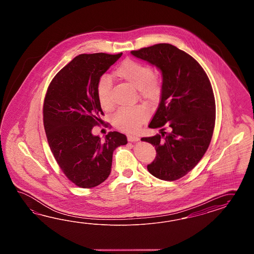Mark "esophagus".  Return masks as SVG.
Returning a JSON list of instances; mask_svg holds the SVG:
<instances>
[{"label": "esophagus", "mask_w": 254, "mask_h": 254, "mask_svg": "<svg viewBox=\"0 0 254 254\" xmlns=\"http://www.w3.org/2000/svg\"><path fill=\"white\" fill-rule=\"evenodd\" d=\"M127 140L129 141V142H136V141H138L139 140V137H137L136 136H132V135H127Z\"/></svg>", "instance_id": "obj_1"}]
</instances>
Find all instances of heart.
Returning a JSON list of instances; mask_svg holds the SVG:
<instances>
[{
  "label": "heart",
  "mask_w": 254,
  "mask_h": 254,
  "mask_svg": "<svg viewBox=\"0 0 254 254\" xmlns=\"http://www.w3.org/2000/svg\"><path fill=\"white\" fill-rule=\"evenodd\" d=\"M114 75L137 88L140 97L149 102H156L162 92V80L155 74L149 65L134 60H126L114 70ZM112 82L106 75L102 76L96 85V96L100 105L105 110L113 107ZM149 113L140 105L122 107L113 116V123L118 129L136 132L147 120Z\"/></svg>",
  "instance_id": "obj_1"
}]
</instances>
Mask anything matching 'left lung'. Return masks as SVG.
Instances as JSON below:
<instances>
[{
    "label": "left lung",
    "mask_w": 254,
    "mask_h": 254,
    "mask_svg": "<svg viewBox=\"0 0 254 254\" xmlns=\"http://www.w3.org/2000/svg\"><path fill=\"white\" fill-rule=\"evenodd\" d=\"M131 54L162 72L161 103L149 123L161 135L142 137L156 149L148 171L156 178L184 177L208 149L216 121V102L204 68L192 56L171 44H157ZM170 132H165L167 127Z\"/></svg>",
    "instance_id": "8db88e82"
}]
</instances>
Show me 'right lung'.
<instances>
[{
  "label": "right lung",
  "instance_id": "obj_1",
  "mask_svg": "<svg viewBox=\"0 0 254 254\" xmlns=\"http://www.w3.org/2000/svg\"><path fill=\"white\" fill-rule=\"evenodd\" d=\"M122 53L81 54L55 75L44 99L43 122L50 149L71 183L92 188L111 173L113 152L127 143V136L109 132L105 140L93 136L104 116L97 96L100 77Z\"/></svg>",
  "mask_w": 254,
  "mask_h": 254
}]
</instances>
